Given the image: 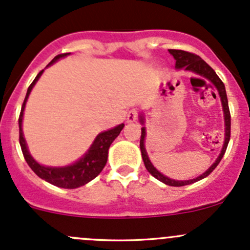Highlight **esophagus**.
<instances>
[{
    "mask_svg": "<svg viewBox=\"0 0 250 250\" xmlns=\"http://www.w3.org/2000/svg\"><path fill=\"white\" fill-rule=\"evenodd\" d=\"M138 118V111L137 110H130L129 112L127 113V122H134Z\"/></svg>",
    "mask_w": 250,
    "mask_h": 250,
    "instance_id": "obj_1",
    "label": "esophagus"
}]
</instances>
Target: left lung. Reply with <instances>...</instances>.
I'll return each mask as SVG.
<instances>
[{"instance_id": "obj_1", "label": "left lung", "mask_w": 250, "mask_h": 250, "mask_svg": "<svg viewBox=\"0 0 250 250\" xmlns=\"http://www.w3.org/2000/svg\"><path fill=\"white\" fill-rule=\"evenodd\" d=\"M168 52L173 55V58L175 59V69L180 70L184 69L186 71H191L196 75H200L204 78H207L208 81H210L214 85H215L216 90L219 93V97H220L221 100V105H223V111H224V121H225V140H224V145L223 148H221L220 155L218 156V158L215 160V162L208 168L203 174H201L200 176L195 179H191V180H174V179L168 178V176L163 175L162 173L158 172L153 165L151 163L150 158H148L147 152H146L145 148V138H146V128L143 127L141 128V138H140V150H141V156H143V161L144 165H145L146 169L147 172L151 174L152 176H155L157 180L162 181L163 184L169 186H185V185H190V184L196 183L198 180H202V179L208 176L209 174L213 172L214 169L216 168V166L220 163L221 158L223 156L225 155V151L228 148V144L230 141V133H231V116H230V110H229V102H228V95H226V90H225V85H224L223 81L219 78L218 75L215 74L213 69L207 64L206 62L200 58L198 55L193 54V53H188L185 52V50H180V49H168ZM139 121L141 125H144L145 123V117H144L143 113H140L139 116Z\"/></svg>"}]
</instances>
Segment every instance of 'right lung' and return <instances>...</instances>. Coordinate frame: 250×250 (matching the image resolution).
<instances>
[{
    "instance_id": "add662e5",
    "label": "right lung",
    "mask_w": 250,
    "mask_h": 250,
    "mask_svg": "<svg viewBox=\"0 0 250 250\" xmlns=\"http://www.w3.org/2000/svg\"><path fill=\"white\" fill-rule=\"evenodd\" d=\"M70 53H65V54L57 55V57L48 64V66L54 64L57 60L60 59V58H65ZM43 71L44 70L39 72V75L35 78L34 82H32L31 84H30V87L27 88L26 97H25L24 103H22L21 111H20L19 116L20 147H21L25 161H26L29 167L34 170L37 176H40V178L46 180L47 183L52 184V185L58 186V188H80V186L85 185V184L89 183L90 180L97 178L100 174V172L104 169L105 165H106L107 162V153H109L110 145L112 144V141L120 135L121 130L123 129L125 125L122 123V125H116L115 128H111L109 130L99 133V134L97 135V138L94 139V141H93L92 145H90V147L88 148L87 152H85L80 160L76 161L75 163H72V165L65 166V167H47V166L40 165V163L37 162V161H35L34 157L30 155L29 148H27L26 141H25L24 138V133H22V116H24V110L27 102V98H29L32 88L36 84L39 78L41 77L42 74H43Z\"/></svg>"
}]
</instances>
